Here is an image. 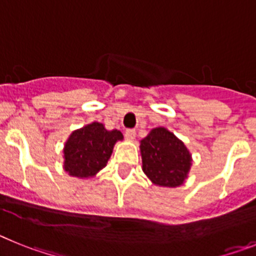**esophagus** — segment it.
<instances>
[{"instance_id": "obj_1", "label": "esophagus", "mask_w": 256, "mask_h": 256, "mask_svg": "<svg viewBox=\"0 0 256 256\" xmlns=\"http://www.w3.org/2000/svg\"><path fill=\"white\" fill-rule=\"evenodd\" d=\"M126 137L128 140H134L136 137V130H126Z\"/></svg>"}]
</instances>
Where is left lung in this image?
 Masks as SVG:
<instances>
[{
  "mask_svg": "<svg viewBox=\"0 0 256 256\" xmlns=\"http://www.w3.org/2000/svg\"><path fill=\"white\" fill-rule=\"evenodd\" d=\"M142 169L155 184L178 187L191 168V154L166 128H154L140 144Z\"/></svg>",
  "mask_w": 256,
  "mask_h": 256,
  "instance_id": "obj_1",
  "label": "left lung"
}]
</instances>
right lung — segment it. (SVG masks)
Wrapping results in <instances>:
<instances>
[{
	"instance_id": "right-lung-1",
	"label": "right lung",
	"mask_w": 256,
	"mask_h": 256,
	"mask_svg": "<svg viewBox=\"0 0 256 256\" xmlns=\"http://www.w3.org/2000/svg\"><path fill=\"white\" fill-rule=\"evenodd\" d=\"M119 140H123L120 130H106L97 122L74 130L65 144L64 169L73 177H94L105 168Z\"/></svg>"
}]
</instances>
